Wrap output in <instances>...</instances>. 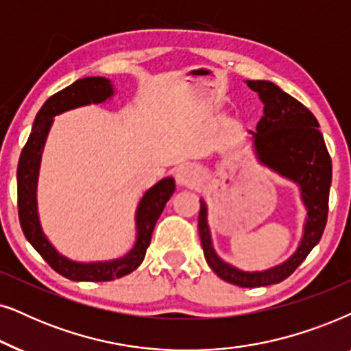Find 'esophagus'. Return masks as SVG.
Here are the masks:
<instances>
[{"instance_id": "1", "label": "esophagus", "mask_w": 351, "mask_h": 351, "mask_svg": "<svg viewBox=\"0 0 351 351\" xmlns=\"http://www.w3.org/2000/svg\"><path fill=\"white\" fill-rule=\"evenodd\" d=\"M175 180L180 188H197L200 181H202V176H200V171L197 167L184 165L178 168V171H176L175 175Z\"/></svg>"}]
</instances>
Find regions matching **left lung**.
<instances>
[{"mask_svg": "<svg viewBox=\"0 0 351 351\" xmlns=\"http://www.w3.org/2000/svg\"><path fill=\"white\" fill-rule=\"evenodd\" d=\"M245 83L258 93L263 102V117L256 123V133L250 132L256 158L261 165L300 188L302 202L306 208L302 241L284 263L265 271H242L226 263L215 252L204 199H200L199 234L205 260L218 278L239 287H261L287 279L319 242L328 221L332 162L316 117L302 102L273 82Z\"/></svg>", "mask_w": 351, "mask_h": 351, "instance_id": "obj_1", "label": "left lung"}]
</instances>
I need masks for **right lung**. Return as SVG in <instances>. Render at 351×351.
Masks as SVG:
<instances>
[{"label": "right lung", "mask_w": 351, "mask_h": 351, "mask_svg": "<svg viewBox=\"0 0 351 351\" xmlns=\"http://www.w3.org/2000/svg\"><path fill=\"white\" fill-rule=\"evenodd\" d=\"M114 96V86L109 78L86 77L80 78L72 85L56 93L45 102L35 117L34 127L25 146L22 149L17 167V205L19 219L27 241L34 249L43 256L46 263L60 276L70 281H90L106 282L117 278L127 276L133 273L143 263L154 226L165 208L168 199L175 193V180L163 178L144 193L139 200L136 210V242L133 249L121 258L110 261H93V263H80L59 254L54 245L41 230L38 218V205H36V184L46 138L53 125L54 117L62 112L77 109L82 106L101 104Z\"/></svg>", "instance_id": "1"}]
</instances>
